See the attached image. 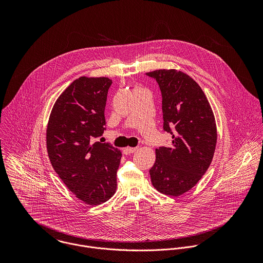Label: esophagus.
<instances>
[{
  "label": "esophagus",
  "mask_w": 263,
  "mask_h": 263,
  "mask_svg": "<svg viewBox=\"0 0 263 263\" xmlns=\"http://www.w3.org/2000/svg\"><path fill=\"white\" fill-rule=\"evenodd\" d=\"M137 150H138V148H137V147H136V148L127 147V148H124V149H123V153H124L125 155H128V154H132V153H135Z\"/></svg>",
  "instance_id": "esophagus-1"
}]
</instances>
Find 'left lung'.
Segmentation results:
<instances>
[{
  "instance_id": "obj_1",
  "label": "left lung",
  "mask_w": 263,
  "mask_h": 263,
  "mask_svg": "<svg viewBox=\"0 0 263 263\" xmlns=\"http://www.w3.org/2000/svg\"><path fill=\"white\" fill-rule=\"evenodd\" d=\"M147 75L159 84L163 128L172 136L170 147L156 149L151 181L161 193L179 196L195 186L212 163L218 139L215 115L202 89L187 74L163 69Z\"/></svg>"
}]
</instances>
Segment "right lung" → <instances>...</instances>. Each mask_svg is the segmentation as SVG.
Segmentation results:
<instances>
[{
    "label": "right lung",
    "mask_w": 263,
    "mask_h": 263,
    "mask_svg": "<svg viewBox=\"0 0 263 263\" xmlns=\"http://www.w3.org/2000/svg\"><path fill=\"white\" fill-rule=\"evenodd\" d=\"M112 81L80 77L60 95L49 115L46 148L62 181L90 205L107 201L116 191L121 152L109 144L93 143L105 127L104 110Z\"/></svg>",
    "instance_id": "1"
}]
</instances>
